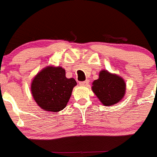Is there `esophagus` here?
<instances>
[{"label":"esophagus","mask_w":157,"mask_h":157,"mask_svg":"<svg viewBox=\"0 0 157 157\" xmlns=\"http://www.w3.org/2000/svg\"><path fill=\"white\" fill-rule=\"evenodd\" d=\"M88 83H89V80H84V81L79 82V84H80V85H81V86H87V84H88Z\"/></svg>","instance_id":"1"}]
</instances>
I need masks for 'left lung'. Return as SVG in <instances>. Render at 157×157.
Listing matches in <instances>:
<instances>
[{"instance_id":"1","label":"left lung","mask_w":157,"mask_h":157,"mask_svg":"<svg viewBox=\"0 0 157 157\" xmlns=\"http://www.w3.org/2000/svg\"><path fill=\"white\" fill-rule=\"evenodd\" d=\"M92 90L104 105L112 106L124 97L125 83L121 77L102 70L99 78L93 82Z\"/></svg>"}]
</instances>
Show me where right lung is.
Instances as JSON below:
<instances>
[{"label":"right lung","mask_w":157,"mask_h":157,"mask_svg":"<svg viewBox=\"0 0 157 157\" xmlns=\"http://www.w3.org/2000/svg\"><path fill=\"white\" fill-rule=\"evenodd\" d=\"M77 85L74 78L66 77L62 67H47L32 80V96L40 108L49 112H57L67 105L72 90Z\"/></svg>","instance_id":"1"}]
</instances>
